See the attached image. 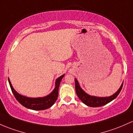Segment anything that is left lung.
<instances>
[{"mask_svg":"<svg viewBox=\"0 0 133 133\" xmlns=\"http://www.w3.org/2000/svg\"><path fill=\"white\" fill-rule=\"evenodd\" d=\"M122 86H123V83H122L118 91H117V92L112 95V96L108 97H95V96H91L84 92L80 87L78 81L75 78V88L77 95L84 104L91 107H101V106L105 105L109 102L112 101L114 99H115L117 97L118 95L121 92Z\"/></svg>","mask_w":133,"mask_h":133,"instance_id":"1","label":"left lung"}]
</instances>
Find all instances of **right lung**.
Segmentation results:
<instances>
[{
	"instance_id": "right-lung-1",
	"label": "right lung",
	"mask_w": 133,
	"mask_h": 133,
	"mask_svg": "<svg viewBox=\"0 0 133 133\" xmlns=\"http://www.w3.org/2000/svg\"><path fill=\"white\" fill-rule=\"evenodd\" d=\"M64 75L65 74H63V75H62L59 78L57 79L56 81H55V87L54 90L49 95L44 97L30 98L21 95L19 94L13 88L9 78H8V81L14 97L22 105H23L26 108H28V109H32V110H42L49 109L54 104L58 97V91H59L60 83H61V80L63 78Z\"/></svg>"
}]
</instances>
